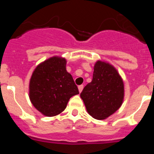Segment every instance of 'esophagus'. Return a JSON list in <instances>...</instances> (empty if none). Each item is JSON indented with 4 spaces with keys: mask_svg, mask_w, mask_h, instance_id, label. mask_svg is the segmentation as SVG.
Wrapping results in <instances>:
<instances>
[{
    "mask_svg": "<svg viewBox=\"0 0 154 154\" xmlns=\"http://www.w3.org/2000/svg\"><path fill=\"white\" fill-rule=\"evenodd\" d=\"M83 85H79V92H81L82 91V89H83Z\"/></svg>",
    "mask_w": 154,
    "mask_h": 154,
    "instance_id": "34e87169",
    "label": "esophagus"
}]
</instances>
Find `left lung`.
<instances>
[{
  "instance_id": "8db88e82",
  "label": "left lung",
  "mask_w": 154,
  "mask_h": 154,
  "mask_svg": "<svg viewBox=\"0 0 154 154\" xmlns=\"http://www.w3.org/2000/svg\"><path fill=\"white\" fill-rule=\"evenodd\" d=\"M87 112L96 119H104L119 109L124 99L123 81L109 63L97 61L92 80L80 94Z\"/></svg>"
}]
</instances>
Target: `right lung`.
I'll return each instance as SVG.
<instances>
[{
    "mask_svg": "<svg viewBox=\"0 0 154 154\" xmlns=\"http://www.w3.org/2000/svg\"><path fill=\"white\" fill-rule=\"evenodd\" d=\"M79 93L72 76L66 71V60L62 57H51L39 64L30 79V100L46 116L61 113L70 98Z\"/></svg>",
    "mask_w": 154,
    "mask_h": 154,
    "instance_id": "right-lung-1",
    "label": "right lung"
}]
</instances>
